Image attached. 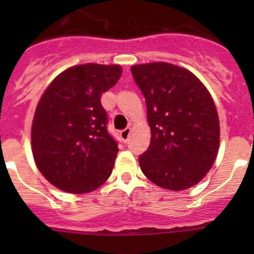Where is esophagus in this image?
I'll use <instances>...</instances> for the list:
<instances>
[{
  "label": "esophagus",
  "instance_id": "34e87169",
  "mask_svg": "<svg viewBox=\"0 0 254 254\" xmlns=\"http://www.w3.org/2000/svg\"><path fill=\"white\" fill-rule=\"evenodd\" d=\"M130 131H131V129H130V127H125L124 130H122V131H120V136H122L123 141H127V139H129V136H130Z\"/></svg>",
  "mask_w": 254,
  "mask_h": 254
}]
</instances>
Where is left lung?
<instances>
[{"instance_id":"obj_1","label":"left lung","mask_w":254,"mask_h":254,"mask_svg":"<svg viewBox=\"0 0 254 254\" xmlns=\"http://www.w3.org/2000/svg\"><path fill=\"white\" fill-rule=\"evenodd\" d=\"M141 89L151 142L139 157L142 173L170 190L195 186L212 167L220 142L216 107L190 71L167 63L131 66Z\"/></svg>"}]
</instances>
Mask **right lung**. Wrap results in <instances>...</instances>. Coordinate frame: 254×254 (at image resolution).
Instances as JSON below:
<instances>
[{
  "mask_svg": "<svg viewBox=\"0 0 254 254\" xmlns=\"http://www.w3.org/2000/svg\"><path fill=\"white\" fill-rule=\"evenodd\" d=\"M122 72L119 65L73 66L45 89L33 119L32 151L38 170L56 188L89 193L112 175L119 148L107 130L101 96Z\"/></svg>",
  "mask_w": 254,
  "mask_h": 254,
  "instance_id": "1",
  "label": "right lung"
}]
</instances>
